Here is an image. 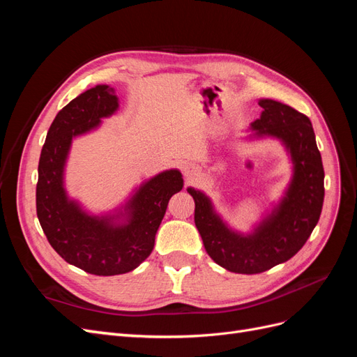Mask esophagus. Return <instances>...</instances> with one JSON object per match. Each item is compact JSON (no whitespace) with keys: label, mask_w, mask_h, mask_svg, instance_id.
<instances>
[{"label":"esophagus","mask_w":357,"mask_h":357,"mask_svg":"<svg viewBox=\"0 0 357 357\" xmlns=\"http://www.w3.org/2000/svg\"><path fill=\"white\" fill-rule=\"evenodd\" d=\"M183 171H185V176H186L188 178H192L193 176L197 174V167L193 165V164H188V165L183 167Z\"/></svg>","instance_id":"1"}]
</instances>
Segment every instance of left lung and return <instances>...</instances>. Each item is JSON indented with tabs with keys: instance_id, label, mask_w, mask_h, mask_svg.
Segmentation results:
<instances>
[{
	"instance_id": "1",
	"label": "left lung",
	"mask_w": 357,
	"mask_h": 357,
	"mask_svg": "<svg viewBox=\"0 0 357 357\" xmlns=\"http://www.w3.org/2000/svg\"><path fill=\"white\" fill-rule=\"evenodd\" d=\"M259 105L262 114L252 123L256 135L280 138L294 160V178L278 207L244 236L226 228L202 192L188 189L205 250L215 264L238 274L264 273L295 256L316 228L325 198V171L310 119L274 100Z\"/></svg>"
}]
</instances>
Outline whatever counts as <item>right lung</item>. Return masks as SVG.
Returning <instances> with one entry per match:
<instances>
[{
	"label": "right lung",
	"instance_id": "obj_1",
	"mask_svg": "<svg viewBox=\"0 0 357 357\" xmlns=\"http://www.w3.org/2000/svg\"><path fill=\"white\" fill-rule=\"evenodd\" d=\"M117 107L114 89L107 84L79 95L56 114L38 162L36 202L43 232L63 261L93 275L125 274L144 262L169 198L183 189L180 171L160 172L129 199L122 225L113 223L119 215L93 218L67 198L62 178L73 137L98 126Z\"/></svg>",
	"mask_w": 357,
	"mask_h": 357
}]
</instances>
